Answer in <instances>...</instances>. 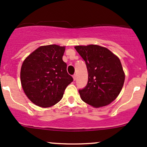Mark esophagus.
Wrapping results in <instances>:
<instances>
[{
    "label": "esophagus",
    "mask_w": 147,
    "mask_h": 147,
    "mask_svg": "<svg viewBox=\"0 0 147 147\" xmlns=\"http://www.w3.org/2000/svg\"><path fill=\"white\" fill-rule=\"evenodd\" d=\"M73 78L74 80H76V74H74V75H73Z\"/></svg>",
    "instance_id": "34e87169"
}]
</instances>
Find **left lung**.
I'll use <instances>...</instances> for the list:
<instances>
[{
    "instance_id": "8db88e82",
    "label": "left lung",
    "mask_w": 147,
    "mask_h": 147,
    "mask_svg": "<svg viewBox=\"0 0 147 147\" xmlns=\"http://www.w3.org/2000/svg\"><path fill=\"white\" fill-rule=\"evenodd\" d=\"M75 49L85 60L88 72L87 85L79 90L82 100L95 108L110 104L119 94L125 80L119 59L100 46H76Z\"/></svg>"
}]
</instances>
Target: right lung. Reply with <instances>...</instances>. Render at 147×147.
Returning <instances> with one entry per match:
<instances>
[{
    "label": "right lung",
    "instance_id": "right-lung-1",
    "mask_svg": "<svg viewBox=\"0 0 147 147\" xmlns=\"http://www.w3.org/2000/svg\"><path fill=\"white\" fill-rule=\"evenodd\" d=\"M65 47H40L26 58L21 69L24 91L34 104L42 108L58 103L65 90L74 80L62 60Z\"/></svg>",
    "mask_w": 147,
    "mask_h": 147
}]
</instances>
